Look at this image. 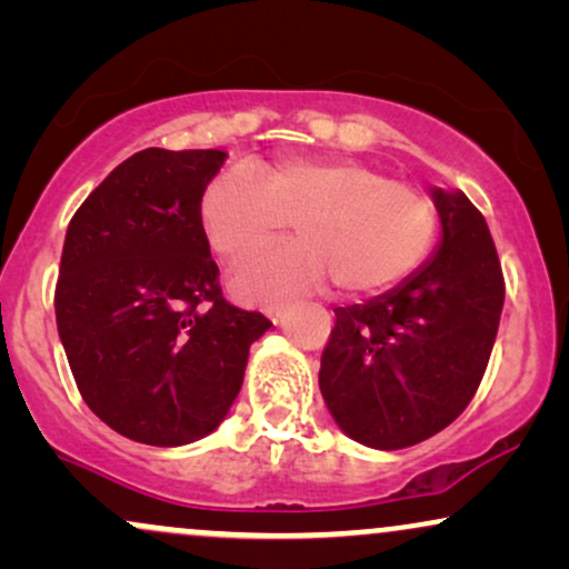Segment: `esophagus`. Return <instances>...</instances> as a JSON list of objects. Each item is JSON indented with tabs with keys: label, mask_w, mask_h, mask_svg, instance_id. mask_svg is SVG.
Instances as JSON below:
<instances>
[{
	"label": "esophagus",
	"mask_w": 569,
	"mask_h": 569,
	"mask_svg": "<svg viewBox=\"0 0 569 569\" xmlns=\"http://www.w3.org/2000/svg\"><path fill=\"white\" fill-rule=\"evenodd\" d=\"M286 310H289V305L280 302V305H270L264 312H267V318H270V321H280V318L286 316Z\"/></svg>",
	"instance_id": "1"
}]
</instances>
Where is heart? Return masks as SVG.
<instances>
[{"instance_id":"heart-1","label":"heart","mask_w":569,"mask_h":569,"mask_svg":"<svg viewBox=\"0 0 569 569\" xmlns=\"http://www.w3.org/2000/svg\"><path fill=\"white\" fill-rule=\"evenodd\" d=\"M297 227L299 243L259 253L234 272L240 302L267 305L335 280L371 297L407 280L439 232L430 194L352 158L293 154L219 173L200 198V227L224 262H240Z\"/></svg>"}]
</instances>
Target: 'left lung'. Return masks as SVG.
Returning <instances> with one entry per match:
<instances>
[{
  "mask_svg": "<svg viewBox=\"0 0 569 569\" xmlns=\"http://www.w3.org/2000/svg\"><path fill=\"white\" fill-rule=\"evenodd\" d=\"M441 246L367 305L337 307L318 385L337 426L371 449H403L462 415L489 363L506 299L492 234L460 189L436 187Z\"/></svg>",
  "mask_w": 569,
  "mask_h": 569,
  "instance_id": "left-lung-1",
  "label": "left lung"
}]
</instances>
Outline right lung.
<instances>
[{"instance_id": "add662e5", "label": "right lung", "mask_w": 569, "mask_h": 569, "mask_svg": "<svg viewBox=\"0 0 569 569\" xmlns=\"http://www.w3.org/2000/svg\"><path fill=\"white\" fill-rule=\"evenodd\" d=\"M221 149L149 147L69 221L56 323L93 415L126 439L181 447L219 428L243 385L262 312L221 297L200 198Z\"/></svg>"}]
</instances>
